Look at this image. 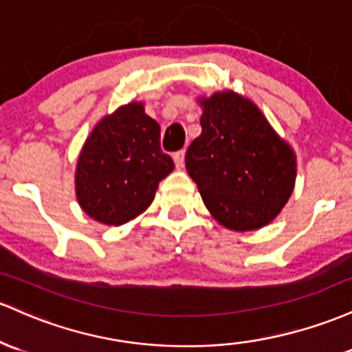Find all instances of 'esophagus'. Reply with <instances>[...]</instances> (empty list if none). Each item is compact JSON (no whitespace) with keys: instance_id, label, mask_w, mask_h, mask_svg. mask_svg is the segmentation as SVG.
I'll list each match as a JSON object with an SVG mask.
<instances>
[{"instance_id":"34e87169","label":"esophagus","mask_w":352,"mask_h":352,"mask_svg":"<svg viewBox=\"0 0 352 352\" xmlns=\"http://www.w3.org/2000/svg\"><path fill=\"white\" fill-rule=\"evenodd\" d=\"M184 156H186V151L184 149H181V151H176L175 155H173V160H175V164L177 169H181L184 166Z\"/></svg>"}]
</instances>
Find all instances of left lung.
Returning <instances> with one entry per match:
<instances>
[{
	"mask_svg": "<svg viewBox=\"0 0 352 352\" xmlns=\"http://www.w3.org/2000/svg\"><path fill=\"white\" fill-rule=\"evenodd\" d=\"M201 128L188 148L186 169L211 214L234 231L271 223L294 188L289 146L250 100L234 93L203 100Z\"/></svg>",
	"mask_w": 352,
	"mask_h": 352,
	"instance_id": "left-lung-1",
	"label": "left lung"
}]
</instances>
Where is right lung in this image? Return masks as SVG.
I'll use <instances>...</instances> for the list:
<instances>
[{
	"instance_id": "add662e5",
	"label": "right lung",
	"mask_w": 352,
	"mask_h": 352,
	"mask_svg": "<svg viewBox=\"0 0 352 352\" xmlns=\"http://www.w3.org/2000/svg\"><path fill=\"white\" fill-rule=\"evenodd\" d=\"M175 169L161 149V128L131 102L106 116L86 140L76 169L82 211L102 224L128 223L155 199L160 181Z\"/></svg>"
}]
</instances>
